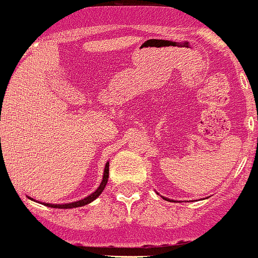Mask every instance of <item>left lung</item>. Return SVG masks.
Masks as SVG:
<instances>
[{
  "instance_id": "8db88e82",
  "label": "left lung",
  "mask_w": 258,
  "mask_h": 258,
  "mask_svg": "<svg viewBox=\"0 0 258 258\" xmlns=\"http://www.w3.org/2000/svg\"><path fill=\"white\" fill-rule=\"evenodd\" d=\"M163 198H164V197H163ZM165 200H167V198H165Z\"/></svg>"
}]
</instances>
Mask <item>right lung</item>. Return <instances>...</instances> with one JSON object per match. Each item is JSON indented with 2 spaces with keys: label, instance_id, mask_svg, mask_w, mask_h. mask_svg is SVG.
Returning <instances> with one entry per match:
<instances>
[{
  "label": "right lung",
  "instance_id": "right-lung-1",
  "mask_svg": "<svg viewBox=\"0 0 258 258\" xmlns=\"http://www.w3.org/2000/svg\"><path fill=\"white\" fill-rule=\"evenodd\" d=\"M108 178H109V163L105 164V169H104V175H103V180H101L100 185L98 187V189L95 190L94 193H91L90 196L85 197L84 200L76 201V202H71V203H65V205H51V203H42L43 206H47V207H52V208H62V210H68V208H76V207H83V206L89 205V203L93 202L94 200L99 197L101 195V192L105 188L106 183H108ZM32 200V198H30ZM40 203V202H39Z\"/></svg>",
  "mask_w": 258,
  "mask_h": 258
}]
</instances>
